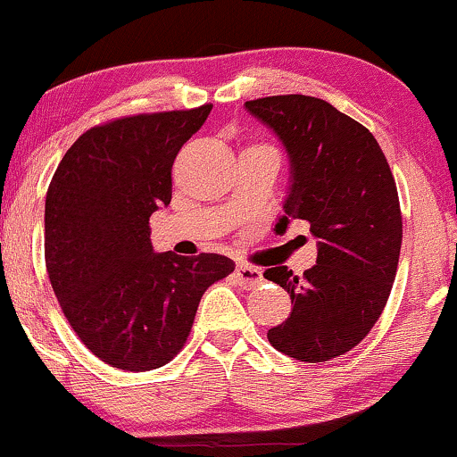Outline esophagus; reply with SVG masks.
I'll return each mask as SVG.
<instances>
[{"mask_svg":"<svg viewBox=\"0 0 457 457\" xmlns=\"http://www.w3.org/2000/svg\"><path fill=\"white\" fill-rule=\"evenodd\" d=\"M235 279H237V283H239L241 287L253 289V287H258L260 283H262V272H260L256 266L239 264L235 269Z\"/></svg>","mask_w":457,"mask_h":457,"instance_id":"34e87169","label":"esophagus"}]
</instances>
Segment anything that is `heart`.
Wrapping results in <instances>:
<instances>
[{
  "mask_svg": "<svg viewBox=\"0 0 457 457\" xmlns=\"http://www.w3.org/2000/svg\"><path fill=\"white\" fill-rule=\"evenodd\" d=\"M258 146H262V145H258Z\"/></svg>",
  "mask_w": 457,
  "mask_h": 457,
  "instance_id": "1",
  "label": "heart"
}]
</instances>
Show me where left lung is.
Returning <instances> with one entry per match:
<instances>
[{
  "instance_id": "left-lung-1",
  "label": "left lung",
  "mask_w": 457,
  "mask_h": 457,
  "mask_svg": "<svg viewBox=\"0 0 457 457\" xmlns=\"http://www.w3.org/2000/svg\"><path fill=\"white\" fill-rule=\"evenodd\" d=\"M245 109L289 155L292 185L275 230L300 218L319 239L317 264L302 277L287 266L264 270L292 298L269 342L292 359L323 363L370 334L393 289L403 239L393 171L370 129L321 98L266 96Z\"/></svg>"
}]
</instances>
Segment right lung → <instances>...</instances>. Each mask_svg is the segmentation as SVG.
<instances>
[{"label": "right lung", "instance_id": "1", "mask_svg": "<svg viewBox=\"0 0 457 457\" xmlns=\"http://www.w3.org/2000/svg\"><path fill=\"white\" fill-rule=\"evenodd\" d=\"M212 104L142 112L87 129L64 153L46 195V269L79 340L123 371L180 353L201 295L230 258L157 253L149 218L171 201V165Z\"/></svg>", "mask_w": 457, "mask_h": 457}]
</instances>
